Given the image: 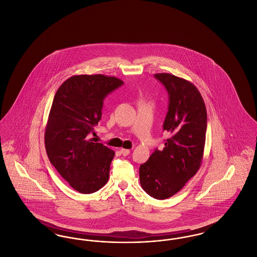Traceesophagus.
Instances as JSON below:
<instances>
[{
	"label": "esophagus",
	"instance_id": "34e87169",
	"mask_svg": "<svg viewBox=\"0 0 257 257\" xmlns=\"http://www.w3.org/2000/svg\"><path fill=\"white\" fill-rule=\"evenodd\" d=\"M120 153L122 154L123 156H127L130 153V149H125V148H121L120 149Z\"/></svg>",
	"mask_w": 257,
	"mask_h": 257
}]
</instances>
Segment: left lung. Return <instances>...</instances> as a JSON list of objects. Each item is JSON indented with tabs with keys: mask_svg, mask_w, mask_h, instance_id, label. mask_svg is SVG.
<instances>
[{
	"mask_svg": "<svg viewBox=\"0 0 257 257\" xmlns=\"http://www.w3.org/2000/svg\"><path fill=\"white\" fill-rule=\"evenodd\" d=\"M154 76L169 93V110L163 128L171 137L163 150L156 149L141 165L140 182L149 196L166 199L178 193L201 166L207 111L194 84L172 74Z\"/></svg>",
	"mask_w": 257,
	"mask_h": 257,
	"instance_id": "1",
	"label": "left lung"
}]
</instances>
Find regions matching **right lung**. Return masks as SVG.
<instances>
[{
	"label": "right lung",
	"mask_w": 257,
	"mask_h": 257,
	"mask_svg": "<svg viewBox=\"0 0 257 257\" xmlns=\"http://www.w3.org/2000/svg\"><path fill=\"white\" fill-rule=\"evenodd\" d=\"M115 77L74 75L57 90L45 128V148L61 177L81 194H92L108 182L114 151L93 143L103 100L122 86Z\"/></svg>",
	"instance_id": "add662e5"
}]
</instances>
